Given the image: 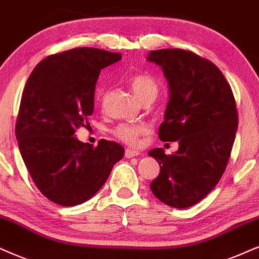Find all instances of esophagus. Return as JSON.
I'll list each match as a JSON object with an SVG mask.
<instances>
[{
    "instance_id": "esophagus-1",
    "label": "esophagus",
    "mask_w": 259,
    "mask_h": 259,
    "mask_svg": "<svg viewBox=\"0 0 259 259\" xmlns=\"http://www.w3.org/2000/svg\"><path fill=\"white\" fill-rule=\"evenodd\" d=\"M140 155V152L139 150H135V149H125V156L126 158H134V156H137Z\"/></svg>"
}]
</instances>
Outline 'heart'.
I'll return each mask as SVG.
<instances>
[{"label": "heart", "instance_id": "heart-1", "mask_svg": "<svg viewBox=\"0 0 259 259\" xmlns=\"http://www.w3.org/2000/svg\"><path fill=\"white\" fill-rule=\"evenodd\" d=\"M129 84L140 101L152 99V98L154 99L159 91L156 81L148 74L133 75L129 80ZM100 93H103V91H100ZM146 130V124L122 123L114 127L113 135L126 145L136 146L140 141V136L145 134Z\"/></svg>", "mask_w": 259, "mask_h": 259}]
</instances>
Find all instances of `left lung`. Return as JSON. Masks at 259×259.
Wrapping results in <instances>:
<instances>
[{
    "instance_id": "obj_1",
    "label": "left lung",
    "mask_w": 259,
    "mask_h": 259,
    "mask_svg": "<svg viewBox=\"0 0 259 259\" xmlns=\"http://www.w3.org/2000/svg\"><path fill=\"white\" fill-rule=\"evenodd\" d=\"M147 61L158 64L168 82L159 137L179 145L171 155L149 150L160 165L150 190L169 207L189 208L215 188L227 166L238 129L233 92L217 65L194 52L162 49L150 51Z\"/></svg>"
}]
</instances>
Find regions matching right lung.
<instances>
[{
	"instance_id": "1",
	"label": "right lung",
	"mask_w": 259,
	"mask_h": 259,
	"mask_svg": "<svg viewBox=\"0 0 259 259\" xmlns=\"http://www.w3.org/2000/svg\"><path fill=\"white\" fill-rule=\"evenodd\" d=\"M122 58L94 48H77L39 62L22 92L15 125L19 149L34 184L63 207L93 197L124 148L100 140L97 147L75 137L93 113L101 69Z\"/></svg>"
}]
</instances>
